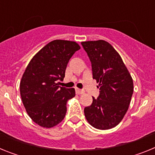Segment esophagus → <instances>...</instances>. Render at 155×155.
Instances as JSON below:
<instances>
[{"instance_id":"34e87169","label":"esophagus","mask_w":155,"mask_h":155,"mask_svg":"<svg viewBox=\"0 0 155 155\" xmlns=\"http://www.w3.org/2000/svg\"><path fill=\"white\" fill-rule=\"evenodd\" d=\"M76 93L78 94H84V91H83V90L79 89V88H76Z\"/></svg>"}]
</instances>
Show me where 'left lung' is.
<instances>
[{
	"label": "left lung",
	"mask_w": 155,
	"mask_h": 155,
	"mask_svg": "<svg viewBox=\"0 0 155 155\" xmlns=\"http://www.w3.org/2000/svg\"><path fill=\"white\" fill-rule=\"evenodd\" d=\"M91 62L93 79L98 83L99 96L84 108L90 125L98 130H109L120 124L130 103L134 82L121 57L105 40L81 42Z\"/></svg>",
	"instance_id": "8db88e82"
}]
</instances>
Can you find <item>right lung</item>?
I'll list each match as a JSON object with an SVG mask.
<instances>
[{"label":"right lung","instance_id":"add662e5","mask_svg":"<svg viewBox=\"0 0 155 155\" xmlns=\"http://www.w3.org/2000/svg\"><path fill=\"white\" fill-rule=\"evenodd\" d=\"M81 47L76 42L56 39L39 50L28 63L20 81V94L27 113L36 124L52 128L65 117L67 102L74 88L58 85L69 60Z\"/></svg>","mask_w":155,"mask_h":155}]
</instances>
